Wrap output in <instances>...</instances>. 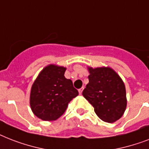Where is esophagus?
Here are the masks:
<instances>
[{
	"instance_id": "34e87169",
	"label": "esophagus",
	"mask_w": 149,
	"mask_h": 149,
	"mask_svg": "<svg viewBox=\"0 0 149 149\" xmlns=\"http://www.w3.org/2000/svg\"><path fill=\"white\" fill-rule=\"evenodd\" d=\"M83 89H84V88H83V87H82L81 88H80V89H79V90H78V92H79V94H80V95H81L82 91H83Z\"/></svg>"
}]
</instances>
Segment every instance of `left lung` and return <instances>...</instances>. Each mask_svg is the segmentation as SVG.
I'll return each mask as SVG.
<instances>
[{"label":"left lung","mask_w":149,"mask_h":149,"mask_svg":"<svg viewBox=\"0 0 149 149\" xmlns=\"http://www.w3.org/2000/svg\"><path fill=\"white\" fill-rule=\"evenodd\" d=\"M89 82L82 95L95 108L100 119L112 123L123 115L126 106L125 86L120 76L108 67H88Z\"/></svg>","instance_id":"left-lung-1"}]
</instances>
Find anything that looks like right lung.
<instances>
[{"label":"right lung","instance_id":"obj_1","mask_svg":"<svg viewBox=\"0 0 149 149\" xmlns=\"http://www.w3.org/2000/svg\"><path fill=\"white\" fill-rule=\"evenodd\" d=\"M66 68L54 65L45 67L32 84L30 105L37 117L54 121L66 110L68 103L78 95L70 79L65 77Z\"/></svg>","mask_w":149,"mask_h":149}]
</instances>
